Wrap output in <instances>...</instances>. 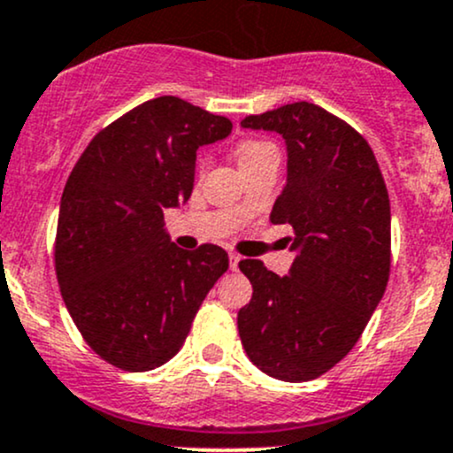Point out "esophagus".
<instances>
[{"label": "esophagus", "mask_w": 453, "mask_h": 453, "mask_svg": "<svg viewBox=\"0 0 453 453\" xmlns=\"http://www.w3.org/2000/svg\"><path fill=\"white\" fill-rule=\"evenodd\" d=\"M241 256L239 254H230V269H239Z\"/></svg>", "instance_id": "esophagus-1"}]
</instances>
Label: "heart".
Here are the masks:
<instances>
[{
  "label": "heart",
  "mask_w": 453,
  "mask_h": 453,
  "mask_svg": "<svg viewBox=\"0 0 453 453\" xmlns=\"http://www.w3.org/2000/svg\"><path fill=\"white\" fill-rule=\"evenodd\" d=\"M273 150H276V146L265 140H243L236 144L234 155L239 159V166L248 171V168H252L254 164H258L265 155L273 153Z\"/></svg>",
  "instance_id": "heart-1"
}]
</instances>
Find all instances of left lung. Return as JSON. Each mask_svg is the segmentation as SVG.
Returning a JSON list of instances; mask_svg holds the SVG:
<instances>
[{"instance_id":"obj_1","label":"left lung","mask_w":453,"mask_h":453,"mask_svg":"<svg viewBox=\"0 0 453 453\" xmlns=\"http://www.w3.org/2000/svg\"><path fill=\"white\" fill-rule=\"evenodd\" d=\"M245 129L287 144V184L272 223L289 226L287 276L241 260L252 300L239 335L254 366L280 381H309L350 353L390 276V199L372 149L342 118L313 103L248 116Z\"/></svg>"}]
</instances>
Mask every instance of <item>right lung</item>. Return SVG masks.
<instances>
[{
	"label": "right lung",
	"instance_id": "right-lung-1",
	"mask_svg": "<svg viewBox=\"0 0 453 453\" xmlns=\"http://www.w3.org/2000/svg\"><path fill=\"white\" fill-rule=\"evenodd\" d=\"M232 122L159 96L104 127L67 177L54 267L83 340L111 366L144 372L180 353L227 254L171 243L164 210L190 199L203 144Z\"/></svg>",
	"mask_w": 453,
	"mask_h": 453
}]
</instances>
